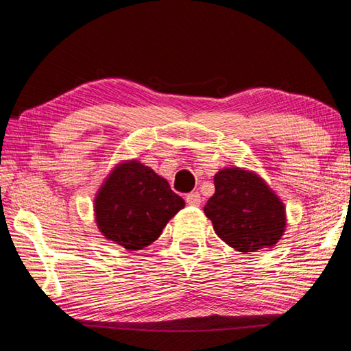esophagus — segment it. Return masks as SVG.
<instances>
[{"instance_id":"1","label":"esophagus","mask_w":351,"mask_h":351,"mask_svg":"<svg viewBox=\"0 0 351 351\" xmlns=\"http://www.w3.org/2000/svg\"><path fill=\"white\" fill-rule=\"evenodd\" d=\"M200 202H202V197H200L199 193H189V194L186 195V204H188V205L199 206Z\"/></svg>"}]
</instances>
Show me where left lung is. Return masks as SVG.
Listing matches in <instances>:
<instances>
[{
    "mask_svg": "<svg viewBox=\"0 0 351 351\" xmlns=\"http://www.w3.org/2000/svg\"><path fill=\"white\" fill-rule=\"evenodd\" d=\"M204 211L222 241L242 254L273 248L287 228L285 204L256 171L226 166L214 176Z\"/></svg>",
    "mask_w": 351,
    "mask_h": 351,
    "instance_id": "left-lung-1",
    "label": "left lung"
}]
</instances>
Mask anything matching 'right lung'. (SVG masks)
Here are the masks:
<instances>
[{"instance_id": "obj_1", "label": "right lung", "mask_w": 351, "mask_h": 351, "mask_svg": "<svg viewBox=\"0 0 351 351\" xmlns=\"http://www.w3.org/2000/svg\"><path fill=\"white\" fill-rule=\"evenodd\" d=\"M185 208L169 183L137 158L121 160L104 177L94 197V219L106 241L128 251L143 250Z\"/></svg>"}]
</instances>
